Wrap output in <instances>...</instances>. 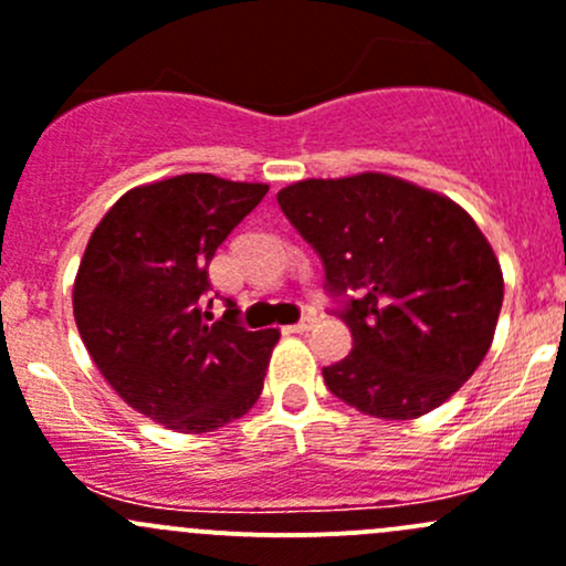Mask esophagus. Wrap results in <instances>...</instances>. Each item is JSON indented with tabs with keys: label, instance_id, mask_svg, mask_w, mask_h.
Listing matches in <instances>:
<instances>
[{
	"label": "esophagus",
	"instance_id": "esophagus-1",
	"mask_svg": "<svg viewBox=\"0 0 566 566\" xmlns=\"http://www.w3.org/2000/svg\"><path fill=\"white\" fill-rule=\"evenodd\" d=\"M316 327V316L313 313H307V316H302L300 322L291 324V333H307V329Z\"/></svg>",
	"mask_w": 566,
	"mask_h": 566
}]
</instances>
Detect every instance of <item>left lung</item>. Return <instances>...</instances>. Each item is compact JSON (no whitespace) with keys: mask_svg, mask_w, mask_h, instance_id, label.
Instances as JSON below:
<instances>
[{"mask_svg":"<svg viewBox=\"0 0 566 566\" xmlns=\"http://www.w3.org/2000/svg\"><path fill=\"white\" fill-rule=\"evenodd\" d=\"M316 250L352 352L322 368L355 410L410 421L471 379L492 344L503 275L454 200L382 172L311 178L277 192Z\"/></svg>","mask_w":566,"mask_h":566,"instance_id":"obj_1","label":"left lung"}]
</instances>
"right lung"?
<instances>
[{
	"mask_svg": "<svg viewBox=\"0 0 566 566\" xmlns=\"http://www.w3.org/2000/svg\"><path fill=\"white\" fill-rule=\"evenodd\" d=\"M266 192L187 172L123 195L87 242L76 327L117 396L161 427L203 434L259 401L281 333L242 327L231 300L209 322L203 296L217 248Z\"/></svg>",
	"mask_w": 566,
	"mask_h": 566,
	"instance_id": "1",
	"label": "right lung"
}]
</instances>
